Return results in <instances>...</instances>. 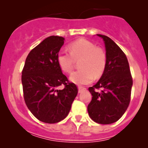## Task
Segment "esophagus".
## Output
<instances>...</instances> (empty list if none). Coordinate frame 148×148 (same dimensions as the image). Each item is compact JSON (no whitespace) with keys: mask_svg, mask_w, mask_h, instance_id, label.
<instances>
[{"mask_svg":"<svg viewBox=\"0 0 148 148\" xmlns=\"http://www.w3.org/2000/svg\"><path fill=\"white\" fill-rule=\"evenodd\" d=\"M86 89V88L84 87V86H78V92H79V93L82 92L83 91H85Z\"/></svg>","mask_w":148,"mask_h":148,"instance_id":"34e87169","label":"esophagus"}]
</instances>
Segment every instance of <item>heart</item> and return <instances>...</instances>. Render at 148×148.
I'll list each match as a JSON object with an SVG mask.
<instances>
[{
    "label": "heart",
    "instance_id": "b5f03b06",
    "mask_svg": "<svg viewBox=\"0 0 148 148\" xmlns=\"http://www.w3.org/2000/svg\"><path fill=\"white\" fill-rule=\"evenodd\" d=\"M69 51H60L57 55V62L62 71L70 73L75 61H79L80 70L71 74L70 79L78 85L91 83L94 77L103 75L106 67L107 56L103 48L96 47L94 43L85 39H80L69 45Z\"/></svg>",
    "mask_w": 148,
    "mask_h": 148
}]
</instances>
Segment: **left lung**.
I'll return each mask as SVG.
<instances>
[{
	"label": "left lung",
	"mask_w": 148,
	"mask_h": 148,
	"mask_svg": "<svg viewBox=\"0 0 148 148\" xmlns=\"http://www.w3.org/2000/svg\"><path fill=\"white\" fill-rule=\"evenodd\" d=\"M97 36L105 43L107 64L101 79L89 88L92 98L87 110L95 123L111 124L121 118L129 106L133 79L128 59L121 48L107 36ZM100 88V92L97 91Z\"/></svg>",
	"instance_id": "1"
}]
</instances>
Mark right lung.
Instances as JSON below:
<instances>
[{"mask_svg": "<svg viewBox=\"0 0 148 148\" xmlns=\"http://www.w3.org/2000/svg\"><path fill=\"white\" fill-rule=\"evenodd\" d=\"M62 36H51L30 51L22 71L23 97L32 114L45 123H56L67 116L78 94L77 86L62 73L57 55ZM63 85L64 89L57 90Z\"/></svg>", "mask_w": 148, "mask_h": 148, "instance_id": "add662e5", "label": "right lung"}]
</instances>
